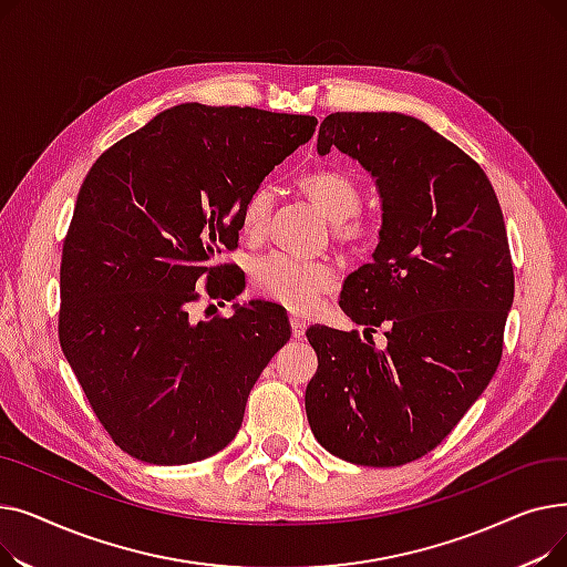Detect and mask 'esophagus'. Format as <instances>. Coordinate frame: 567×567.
I'll return each instance as SVG.
<instances>
[{"mask_svg":"<svg viewBox=\"0 0 567 567\" xmlns=\"http://www.w3.org/2000/svg\"><path fill=\"white\" fill-rule=\"evenodd\" d=\"M289 326H291V336L296 340H301L306 336V321L299 317H289Z\"/></svg>","mask_w":567,"mask_h":567,"instance_id":"34e87169","label":"esophagus"}]
</instances>
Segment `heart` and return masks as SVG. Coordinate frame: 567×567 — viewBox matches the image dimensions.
Listing matches in <instances>:
<instances>
[{
  "label": "heart",
  "mask_w": 567,
  "mask_h": 567,
  "mask_svg": "<svg viewBox=\"0 0 567 567\" xmlns=\"http://www.w3.org/2000/svg\"><path fill=\"white\" fill-rule=\"evenodd\" d=\"M301 190L333 220L336 241L353 252H365L377 236V227L359 214L363 195L355 178L344 169H315L301 176ZM274 212V190L257 186L241 206V231L250 241L268 229ZM252 289L293 312H308L317 306L321 293L338 285L331 261H308L289 255H266L255 261L250 271Z\"/></svg>",
  "instance_id": "obj_1"
}]
</instances>
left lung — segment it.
Here are the masks:
<instances>
[{
    "label": "left lung",
    "instance_id": "left-lung-1",
    "mask_svg": "<svg viewBox=\"0 0 567 567\" xmlns=\"http://www.w3.org/2000/svg\"><path fill=\"white\" fill-rule=\"evenodd\" d=\"M377 178L383 225L374 261L353 271L340 308L368 326H310L317 372L306 413L317 441L361 466H402L434 451L492 381L515 296L508 234L483 167L419 118L336 112L317 152ZM386 326L379 350L369 333Z\"/></svg>",
    "mask_w": 567,
    "mask_h": 567
}]
</instances>
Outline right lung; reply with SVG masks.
<instances>
[{
	"label": "right lung",
	"mask_w": 567,
	"mask_h": 567,
	"mask_svg": "<svg viewBox=\"0 0 567 567\" xmlns=\"http://www.w3.org/2000/svg\"><path fill=\"white\" fill-rule=\"evenodd\" d=\"M317 126L308 114L199 103L112 144L78 193L59 268V344L112 441L148 464H190L236 436L261 370L289 340L276 303L193 321L234 299L241 206Z\"/></svg>",
	"instance_id": "1"
}]
</instances>
